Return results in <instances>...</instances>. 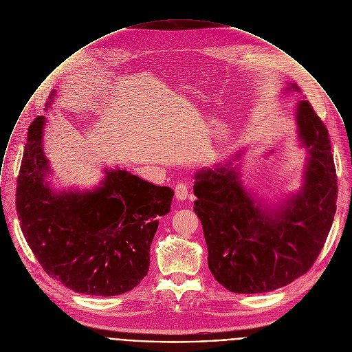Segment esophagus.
Returning a JSON list of instances; mask_svg holds the SVG:
<instances>
[{"label":"esophagus","instance_id":"1","mask_svg":"<svg viewBox=\"0 0 352 352\" xmlns=\"http://www.w3.org/2000/svg\"><path fill=\"white\" fill-rule=\"evenodd\" d=\"M175 195L179 201H184L187 199L188 197V186L184 184V183H179L176 187H175Z\"/></svg>","mask_w":352,"mask_h":352}]
</instances>
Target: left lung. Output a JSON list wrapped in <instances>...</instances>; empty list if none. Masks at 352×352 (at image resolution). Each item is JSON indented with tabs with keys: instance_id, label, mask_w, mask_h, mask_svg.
Here are the masks:
<instances>
[{
	"instance_id": "obj_1",
	"label": "left lung",
	"mask_w": 352,
	"mask_h": 352,
	"mask_svg": "<svg viewBox=\"0 0 352 352\" xmlns=\"http://www.w3.org/2000/svg\"><path fill=\"white\" fill-rule=\"evenodd\" d=\"M288 91L299 87L291 83ZM295 120L307 164L302 188L280 209L252 198L232 161L195 175L194 212L204 227L208 265L231 292L263 294L288 285L309 272L331 231L338 176L328 129L305 100Z\"/></svg>"
}]
</instances>
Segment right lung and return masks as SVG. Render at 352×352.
Returning a JSON list of instances; mask_svg holds the SVG:
<instances>
[{
    "label": "right lung",
    "instance_id": "add662e5",
    "mask_svg": "<svg viewBox=\"0 0 352 352\" xmlns=\"http://www.w3.org/2000/svg\"><path fill=\"white\" fill-rule=\"evenodd\" d=\"M56 91L46 102L52 108ZM45 116L28 126L17 177L16 210L23 234L43 270L67 288L115 296L147 274L158 220L170 210L173 190L124 169H105L93 191L56 192L43 153Z\"/></svg>",
    "mask_w": 352,
    "mask_h": 352
}]
</instances>
